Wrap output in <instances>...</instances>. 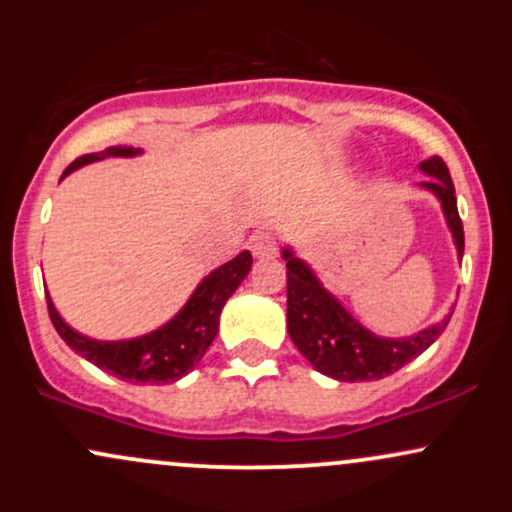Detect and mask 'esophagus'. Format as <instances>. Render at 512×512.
<instances>
[{"mask_svg": "<svg viewBox=\"0 0 512 512\" xmlns=\"http://www.w3.org/2000/svg\"><path fill=\"white\" fill-rule=\"evenodd\" d=\"M250 250L255 257H272L276 252L274 236L269 231H257L250 238Z\"/></svg>", "mask_w": 512, "mask_h": 512, "instance_id": "esophagus-1", "label": "esophagus"}]
</instances>
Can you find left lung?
I'll return each mask as SVG.
<instances>
[{
  "mask_svg": "<svg viewBox=\"0 0 512 512\" xmlns=\"http://www.w3.org/2000/svg\"><path fill=\"white\" fill-rule=\"evenodd\" d=\"M421 170L433 178L421 185L438 195L443 211L448 216V226L455 236L457 252H464V231L460 211H457L455 185L450 170L440 156L421 163ZM286 257V322L289 334L298 351L308 358L320 373L342 383H363V380H380L385 375L397 373L407 366L411 358L431 346L448 327L452 313L440 325L414 334L407 339H383L361 327L334 298L320 286L315 274L301 260L284 252Z\"/></svg>",
  "mask_w": 512,
  "mask_h": 512,
  "instance_id": "8db88e82",
  "label": "left lung"
}]
</instances>
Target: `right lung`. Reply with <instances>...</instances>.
Here are the masks:
<instances>
[{
  "mask_svg": "<svg viewBox=\"0 0 512 512\" xmlns=\"http://www.w3.org/2000/svg\"><path fill=\"white\" fill-rule=\"evenodd\" d=\"M134 154H139V149H132V146H110L105 154H84L69 163L62 178L84 163L98 161V158ZM250 264V252H240L236 260L214 269L197 286V291L192 293V298L175 320H170L161 330L139 339H129V342H96V339L81 337L72 327L64 325L50 298L48 313L64 342L72 346L76 354L91 361L93 366L103 368L105 373H113L115 378L125 380V383H175L182 375L190 373L199 363V358L207 354L209 344L214 342L216 332H219L221 308L238 289L240 281L248 276Z\"/></svg>",
  "mask_w": 512,
  "mask_h": 512,
  "instance_id": "add662e5",
  "label": "right lung"
}]
</instances>
